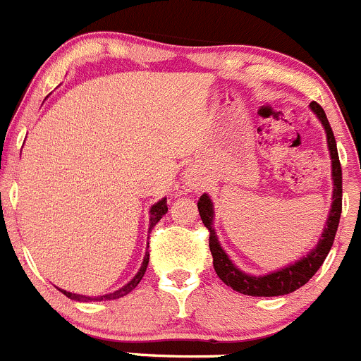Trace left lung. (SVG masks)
Listing matches in <instances>:
<instances>
[{
  "mask_svg": "<svg viewBox=\"0 0 361 361\" xmlns=\"http://www.w3.org/2000/svg\"><path fill=\"white\" fill-rule=\"evenodd\" d=\"M310 110L317 116V119L321 121L324 128V133H326V142H328V151H330V159H331V177H334V202H331L330 214L326 217V224H324V230L321 233L319 242H317L316 247L309 252L307 256H303L302 259L295 262L293 265H288L284 269L277 270V272H270L267 276H249V274L242 272L237 267L231 263V259L228 258L226 252L223 251V247L219 245V240L216 237V230L212 228L214 223V207L212 200L207 195H202L198 200V212L202 217L203 224L209 228V247L212 252L214 259V270H216L217 277L223 281L226 286L233 288L235 291L242 295H251V297H279V295H288L291 291L298 290L303 284L309 283L310 277L319 270V267L323 265L324 258L330 252L331 245H334L335 233H337L338 228V219H341L342 212V169L341 161H338V152H337V144H335L334 131H331L330 123L326 119V114L321 109V105H317L316 102L310 103Z\"/></svg>",
  "mask_w": 361,
  "mask_h": 361,
  "instance_id": "obj_1",
  "label": "left lung"
}]
</instances>
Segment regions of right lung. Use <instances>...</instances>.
Wrapping results in <instances>:
<instances>
[{
    "label": "right lung",
    "instance_id": "obj_1",
    "mask_svg": "<svg viewBox=\"0 0 361 361\" xmlns=\"http://www.w3.org/2000/svg\"><path fill=\"white\" fill-rule=\"evenodd\" d=\"M149 212H151V219H149V221H151V228H152V226H156V223H158V221L161 219V217L165 216L166 212H169V207H166V198L159 200L158 203H154V205L151 207V210H149ZM147 265H149V255H145L144 263H142V267H140V270H138L137 276H135L133 279H131L130 283L126 284V286H123V288H121V290L114 291V293L103 295V297L91 298V297H84V295L70 293V291H66V290H61V293H64L68 298H71V300H78V302H85V300H116V298L124 297V295H128V293H130V291H133L135 288L138 286V283H140L142 277H144L145 270H147Z\"/></svg>",
    "mask_w": 361,
    "mask_h": 361
}]
</instances>
